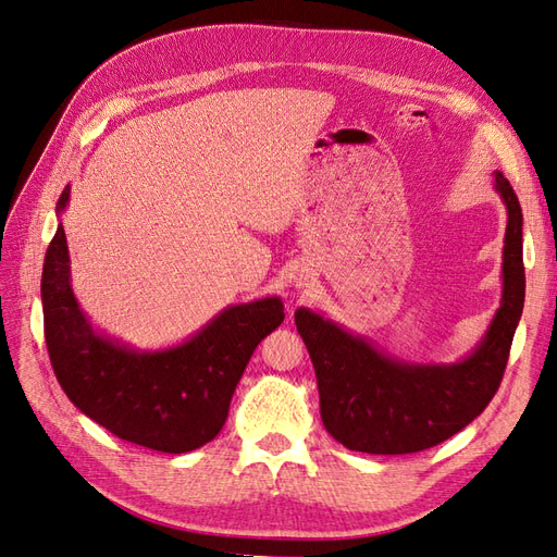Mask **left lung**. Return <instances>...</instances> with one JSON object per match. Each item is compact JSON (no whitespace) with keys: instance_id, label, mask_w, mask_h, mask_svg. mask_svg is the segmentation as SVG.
Wrapping results in <instances>:
<instances>
[{"instance_id":"8db88e82","label":"left lung","mask_w":557,"mask_h":557,"mask_svg":"<svg viewBox=\"0 0 557 557\" xmlns=\"http://www.w3.org/2000/svg\"><path fill=\"white\" fill-rule=\"evenodd\" d=\"M495 190L509 215L502 299L491 327L467 358L450 364L404 362L325 315L295 311L315 369L320 418L346 448L374 455L432 448L467 428L495 397L525 301L520 205L502 172H495Z\"/></svg>"}]
</instances>
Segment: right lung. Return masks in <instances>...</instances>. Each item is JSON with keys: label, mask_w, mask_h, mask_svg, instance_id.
I'll list each match as a JSON object with an SVG mask.
<instances>
[{"label": "right lung", "mask_w": 557, "mask_h": 557, "mask_svg": "<svg viewBox=\"0 0 557 557\" xmlns=\"http://www.w3.org/2000/svg\"><path fill=\"white\" fill-rule=\"evenodd\" d=\"M66 205L70 185L58 215ZM41 305L50 364L74 407L121 440L162 453L195 450L223 430L252 350L285 318L281 297H262L223 309L178 346L121 344L78 307L62 223L46 250Z\"/></svg>", "instance_id": "right-lung-1"}]
</instances>
